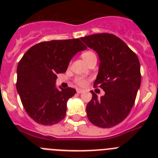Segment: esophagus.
I'll use <instances>...</instances> for the list:
<instances>
[{
	"mask_svg": "<svg viewBox=\"0 0 158 158\" xmlns=\"http://www.w3.org/2000/svg\"><path fill=\"white\" fill-rule=\"evenodd\" d=\"M85 90H83V89H77V93L78 94H82V93L84 92Z\"/></svg>",
	"mask_w": 158,
	"mask_h": 158,
	"instance_id": "34e87169",
	"label": "esophagus"
}]
</instances>
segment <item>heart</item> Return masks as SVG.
I'll use <instances>...</instances> for the list:
<instances>
[{"label": "heart", "mask_w": 158, "mask_h": 158, "mask_svg": "<svg viewBox=\"0 0 158 158\" xmlns=\"http://www.w3.org/2000/svg\"><path fill=\"white\" fill-rule=\"evenodd\" d=\"M82 58L83 59V60H84L85 62L87 63L88 61H90L91 59L96 58V55L94 54L93 52L87 51V52H83V54H82ZM76 83H77V84H79V86H84V85L86 84V83H87V81H86V79H83V78L79 77L76 79Z\"/></svg>", "instance_id": "b5f03b06"}]
</instances>
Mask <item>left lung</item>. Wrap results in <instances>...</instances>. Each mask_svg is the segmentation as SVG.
Instances as JSON below:
<instances>
[{"instance_id": "1", "label": "left lung", "mask_w": 158, "mask_h": 158, "mask_svg": "<svg viewBox=\"0 0 158 158\" xmlns=\"http://www.w3.org/2000/svg\"><path fill=\"white\" fill-rule=\"evenodd\" d=\"M80 39L98 54L100 64L94 86L105 91L98 98L90 90L92 98L86 107L87 118L97 127L110 128L122 123L134 106L142 79L139 60L113 34H93Z\"/></svg>"}]
</instances>
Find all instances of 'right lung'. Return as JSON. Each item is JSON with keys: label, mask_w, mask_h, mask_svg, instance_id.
Wrapping results in <instances>:
<instances>
[{"label": "right lung", "mask_w": 158, "mask_h": 158, "mask_svg": "<svg viewBox=\"0 0 158 158\" xmlns=\"http://www.w3.org/2000/svg\"><path fill=\"white\" fill-rule=\"evenodd\" d=\"M87 49L79 39L44 41L30 48L17 66L16 90L25 111L39 124L51 126L65 118L68 100L76 90L56 87L74 56Z\"/></svg>", "instance_id": "add662e5"}]
</instances>
